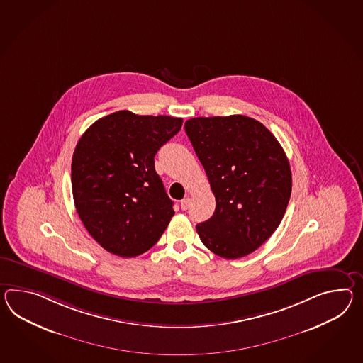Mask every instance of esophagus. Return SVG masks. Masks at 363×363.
<instances>
[{
	"label": "esophagus",
	"instance_id": "esophagus-1",
	"mask_svg": "<svg viewBox=\"0 0 363 363\" xmlns=\"http://www.w3.org/2000/svg\"><path fill=\"white\" fill-rule=\"evenodd\" d=\"M190 203H191V199L190 198H185V199H182L181 201V208L186 211L189 207H190Z\"/></svg>",
	"mask_w": 363,
	"mask_h": 363
}]
</instances>
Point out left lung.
I'll list each match as a JSON object with an SVG mask.
<instances>
[{
  "mask_svg": "<svg viewBox=\"0 0 363 363\" xmlns=\"http://www.w3.org/2000/svg\"><path fill=\"white\" fill-rule=\"evenodd\" d=\"M185 131L216 201L213 216L196 232L218 256H247L286 213L292 187L287 156L274 135L249 116L193 118Z\"/></svg>",
  "mask_w": 363,
  "mask_h": 363,
  "instance_id": "obj_1",
  "label": "left lung"
}]
</instances>
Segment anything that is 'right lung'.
<instances>
[{
    "instance_id": "1",
    "label": "right lung",
    "mask_w": 363,
    "mask_h": 363,
    "mask_svg": "<svg viewBox=\"0 0 363 363\" xmlns=\"http://www.w3.org/2000/svg\"><path fill=\"white\" fill-rule=\"evenodd\" d=\"M182 119L121 110L98 119L81 136L72 159V193L82 224L107 252L143 255L174 215L159 174L157 150Z\"/></svg>"
}]
</instances>
